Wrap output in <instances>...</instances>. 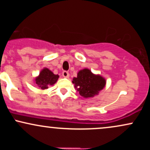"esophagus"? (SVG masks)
Wrapping results in <instances>:
<instances>
[{
	"mask_svg": "<svg viewBox=\"0 0 150 150\" xmlns=\"http://www.w3.org/2000/svg\"><path fill=\"white\" fill-rule=\"evenodd\" d=\"M62 75H63V77L68 78V77H69V73H68V71H66V70H64V71H63V73H62Z\"/></svg>",
	"mask_w": 150,
	"mask_h": 150,
	"instance_id": "1",
	"label": "esophagus"
}]
</instances>
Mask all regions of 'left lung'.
Here are the masks:
<instances>
[{"label": "left lung", "instance_id": "obj_1", "mask_svg": "<svg viewBox=\"0 0 150 150\" xmlns=\"http://www.w3.org/2000/svg\"><path fill=\"white\" fill-rule=\"evenodd\" d=\"M73 83L82 97H92L97 94L106 85V80L100 75H94L88 69L80 70L77 77H74Z\"/></svg>", "mask_w": 150, "mask_h": 150}]
</instances>
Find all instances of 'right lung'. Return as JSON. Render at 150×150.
Listing matches in <instances>:
<instances>
[{
  "label": "right lung",
  "instance_id": "add662e5",
  "mask_svg": "<svg viewBox=\"0 0 150 150\" xmlns=\"http://www.w3.org/2000/svg\"><path fill=\"white\" fill-rule=\"evenodd\" d=\"M58 77L59 76L58 75H54L48 68H44L39 73V76L35 79V82L38 87L42 89H47L49 85H54Z\"/></svg>",
  "mask_w": 150,
  "mask_h": 150
}]
</instances>
